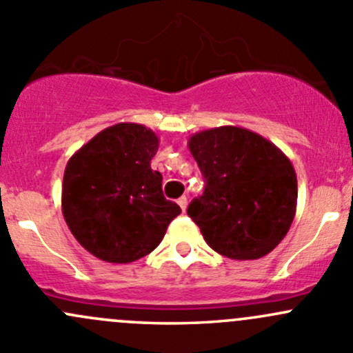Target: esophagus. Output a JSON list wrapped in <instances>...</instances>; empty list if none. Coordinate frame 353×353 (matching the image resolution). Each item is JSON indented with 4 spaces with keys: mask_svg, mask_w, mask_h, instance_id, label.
Instances as JSON below:
<instances>
[{
    "mask_svg": "<svg viewBox=\"0 0 353 353\" xmlns=\"http://www.w3.org/2000/svg\"><path fill=\"white\" fill-rule=\"evenodd\" d=\"M177 203H179L181 210H183V212H186V208H188V198H186V196H181L179 199H177Z\"/></svg>",
    "mask_w": 353,
    "mask_h": 353,
    "instance_id": "1",
    "label": "esophagus"
}]
</instances>
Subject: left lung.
I'll use <instances>...</instances> for the list:
<instances>
[{"label": "left lung", "mask_w": 353, "mask_h": 353, "mask_svg": "<svg viewBox=\"0 0 353 353\" xmlns=\"http://www.w3.org/2000/svg\"><path fill=\"white\" fill-rule=\"evenodd\" d=\"M205 193L188 215L206 244L230 259H259L287 236L297 208V176L288 157L239 126L199 131L188 141Z\"/></svg>", "instance_id": "obj_1"}]
</instances>
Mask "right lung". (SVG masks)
I'll use <instances>...</instances> for the list:
<instances>
[{
  "mask_svg": "<svg viewBox=\"0 0 353 353\" xmlns=\"http://www.w3.org/2000/svg\"><path fill=\"white\" fill-rule=\"evenodd\" d=\"M159 137L143 124L117 123L68 160L61 210L71 234L90 254L131 263L150 254L181 213L163 198L150 162Z\"/></svg>",
  "mask_w": 353,
  "mask_h": 353,
  "instance_id": "right-lung-1",
  "label": "right lung"
}]
</instances>
